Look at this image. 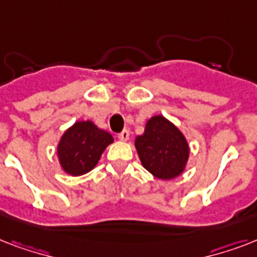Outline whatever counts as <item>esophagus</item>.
<instances>
[{
    "instance_id": "1",
    "label": "esophagus",
    "mask_w": 257,
    "mask_h": 257,
    "mask_svg": "<svg viewBox=\"0 0 257 257\" xmlns=\"http://www.w3.org/2000/svg\"><path fill=\"white\" fill-rule=\"evenodd\" d=\"M117 137H118L121 141H126L129 139V131H128V129H124L122 132L118 133V136H117Z\"/></svg>"
}]
</instances>
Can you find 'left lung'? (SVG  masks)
Masks as SVG:
<instances>
[{
	"mask_svg": "<svg viewBox=\"0 0 257 257\" xmlns=\"http://www.w3.org/2000/svg\"><path fill=\"white\" fill-rule=\"evenodd\" d=\"M135 145L144 168L157 179L177 177L189 156L183 133L163 116L152 117L147 122L144 133L136 137Z\"/></svg>",
	"mask_w": 257,
	"mask_h": 257,
	"instance_id": "obj_1",
	"label": "left lung"
}]
</instances>
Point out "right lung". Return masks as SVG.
Masks as SVG:
<instances>
[{"mask_svg": "<svg viewBox=\"0 0 257 257\" xmlns=\"http://www.w3.org/2000/svg\"><path fill=\"white\" fill-rule=\"evenodd\" d=\"M113 137L92 121H78L64 133L58 144L60 164L66 173L80 176L92 171Z\"/></svg>", "mask_w": 257, "mask_h": 257, "instance_id": "1", "label": "right lung"}]
</instances>
